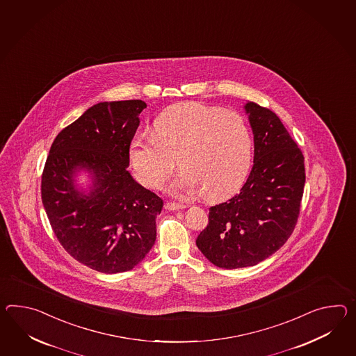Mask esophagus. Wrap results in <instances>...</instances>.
I'll use <instances>...</instances> for the list:
<instances>
[{
	"mask_svg": "<svg viewBox=\"0 0 356 356\" xmlns=\"http://www.w3.org/2000/svg\"><path fill=\"white\" fill-rule=\"evenodd\" d=\"M165 209H170V211H177V209H185L184 204L180 203H175V202H167L165 204Z\"/></svg>",
	"mask_w": 356,
	"mask_h": 356,
	"instance_id": "obj_1",
	"label": "esophagus"
}]
</instances>
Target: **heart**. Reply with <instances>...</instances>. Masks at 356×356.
I'll return each instance as SVG.
<instances>
[{"label":"heart","mask_w":356,"mask_h":356,"mask_svg":"<svg viewBox=\"0 0 356 356\" xmlns=\"http://www.w3.org/2000/svg\"><path fill=\"white\" fill-rule=\"evenodd\" d=\"M130 165L143 185L159 189L182 172L176 191H200L209 202L224 200L243 186L253 159V134L242 114L200 103L174 105L159 114L153 135L138 134L129 149Z\"/></svg>","instance_id":"1"}]
</instances>
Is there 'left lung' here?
<instances>
[{"instance_id":"8db88e82","label":"left lung","mask_w":356,"mask_h":356,"mask_svg":"<svg viewBox=\"0 0 356 356\" xmlns=\"http://www.w3.org/2000/svg\"><path fill=\"white\" fill-rule=\"evenodd\" d=\"M254 140L253 167L241 191L209 209V225L197 245L213 265H257L288 241L304 195L305 158L277 114L248 103Z\"/></svg>"}]
</instances>
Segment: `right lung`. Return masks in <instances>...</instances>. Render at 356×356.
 Wrapping results in <instances>:
<instances>
[{
  "mask_svg": "<svg viewBox=\"0 0 356 356\" xmlns=\"http://www.w3.org/2000/svg\"><path fill=\"white\" fill-rule=\"evenodd\" d=\"M143 100L99 103L58 134L44 163L41 197L52 232L74 260L115 274L134 269L154 245L163 200L127 171ZM90 168V196L74 189L71 175Z\"/></svg>",
  "mask_w": 356,
  "mask_h": 356,
  "instance_id": "right-lung-1",
  "label": "right lung"
}]
</instances>
